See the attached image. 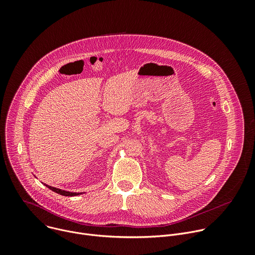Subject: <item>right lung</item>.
<instances>
[{
  "label": "right lung",
  "mask_w": 255,
  "mask_h": 255,
  "mask_svg": "<svg viewBox=\"0 0 255 255\" xmlns=\"http://www.w3.org/2000/svg\"><path fill=\"white\" fill-rule=\"evenodd\" d=\"M46 187H47L48 189H50L51 191H53V192H55V193H57V194H59V195L65 196V197H72V196H78V195L82 194V193H71V192L62 191V190H60V189H56V188H53V187H50V186H47V185H46Z\"/></svg>",
  "instance_id": "1"
}]
</instances>
